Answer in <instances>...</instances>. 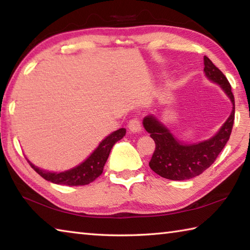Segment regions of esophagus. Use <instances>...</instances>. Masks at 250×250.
I'll use <instances>...</instances> for the list:
<instances>
[{"label": "esophagus", "instance_id": "esophagus-1", "mask_svg": "<svg viewBox=\"0 0 250 250\" xmlns=\"http://www.w3.org/2000/svg\"><path fill=\"white\" fill-rule=\"evenodd\" d=\"M128 125H129V129L134 133H139L142 129L141 122H140V119H139V118H132V119L129 121Z\"/></svg>", "mask_w": 250, "mask_h": 250}]
</instances>
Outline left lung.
Instances as JSON below:
<instances>
[{
	"mask_svg": "<svg viewBox=\"0 0 250 250\" xmlns=\"http://www.w3.org/2000/svg\"><path fill=\"white\" fill-rule=\"evenodd\" d=\"M205 75L218 83L229 97L232 111L218 133L209 140L183 145L154 117H146L143 125L155 142V150L149 162L151 170L167 180L183 181L202 174L215 162L227 141L229 140L235 120V98L230 83L208 57L204 56Z\"/></svg>",
	"mask_w": 250,
	"mask_h": 250,
	"instance_id": "obj_1",
	"label": "left lung"
}]
</instances>
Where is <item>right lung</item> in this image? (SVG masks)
<instances>
[{
  "label": "right lung",
  "mask_w": 250,
  "mask_h": 250,
  "mask_svg": "<svg viewBox=\"0 0 250 250\" xmlns=\"http://www.w3.org/2000/svg\"><path fill=\"white\" fill-rule=\"evenodd\" d=\"M125 134V129L124 128L112 132L100 143L99 146L94 151V153L84 161V162H83L78 167L71 168L69 171L62 173L45 172L40 170L39 167H34L28 161L29 166L35 170V172L39 173L43 179H45L46 181L53 182L55 184L68 186L87 185L91 183V182H94L97 177L103 173L104 167L105 162H107L109 153L110 151H111L113 145H115L117 141L121 140Z\"/></svg>",
  "instance_id": "1"
}]
</instances>
